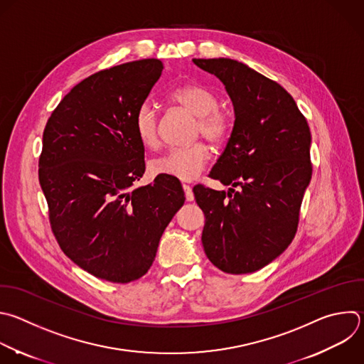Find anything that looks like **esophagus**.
Listing matches in <instances>:
<instances>
[{"instance_id": "obj_1", "label": "esophagus", "mask_w": 364, "mask_h": 364, "mask_svg": "<svg viewBox=\"0 0 364 364\" xmlns=\"http://www.w3.org/2000/svg\"><path fill=\"white\" fill-rule=\"evenodd\" d=\"M183 190H184L186 200H187V201H193V200H194V194H193L191 187H190V186H187V184H183Z\"/></svg>"}]
</instances>
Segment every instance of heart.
I'll use <instances>...</instances> for the list:
<instances>
[{
  "label": "heart",
  "instance_id": "1",
  "mask_svg": "<svg viewBox=\"0 0 364 364\" xmlns=\"http://www.w3.org/2000/svg\"><path fill=\"white\" fill-rule=\"evenodd\" d=\"M170 98L197 117L196 136L201 134L214 144H221L230 137L232 118L227 109L218 107V97L210 88L201 84H183L170 92ZM133 126L144 147H159V114L151 102L144 101L137 107ZM210 159V147L204 141H197L188 147L173 149L164 156L151 160L150 170L156 176H170L191 181L203 173Z\"/></svg>",
  "mask_w": 364,
  "mask_h": 364
}]
</instances>
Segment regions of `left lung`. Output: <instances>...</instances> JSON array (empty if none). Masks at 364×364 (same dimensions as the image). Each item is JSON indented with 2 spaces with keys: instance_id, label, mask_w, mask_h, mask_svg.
Listing matches in <instances>:
<instances>
[{
  "instance_id": "8db88e82",
  "label": "left lung",
  "mask_w": 364,
  "mask_h": 364,
  "mask_svg": "<svg viewBox=\"0 0 364 364\" xmlns=\"http://www.w3.org/2000/svg\"><path fill=\"white\" fill-rule=\"evenodd\" d=\"M225 87L234 127L210 177L230 186L193 188L203 210V247L221 272L247 274L277 259L293 241L311 180L310 129L276 81L230 58H194Z\"/></svg>"
}]
</instances>
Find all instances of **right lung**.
Returning a JSON list of instances; mask_svg holds the SVG:
<instances>
[{
  "label": "right lung",
  "instance_id": "right-lung-1",
  "mask_svg": "<svg viewBox=\"0 0 364 364\" xmlns=\"http://www.w3.org/2000/svg\"><path fill=\"white\" fill-rule=\"evenodd\" d=\"M163 68L149 58L87 77L60 101L43 134L38 178L53 232L68 259L111 283L149 272L186 200L167 176L133 187L146 171L133 118Z\"/></svg>",
  "mask_w": 364,
  "mask_h": 364
}]
</instances>
